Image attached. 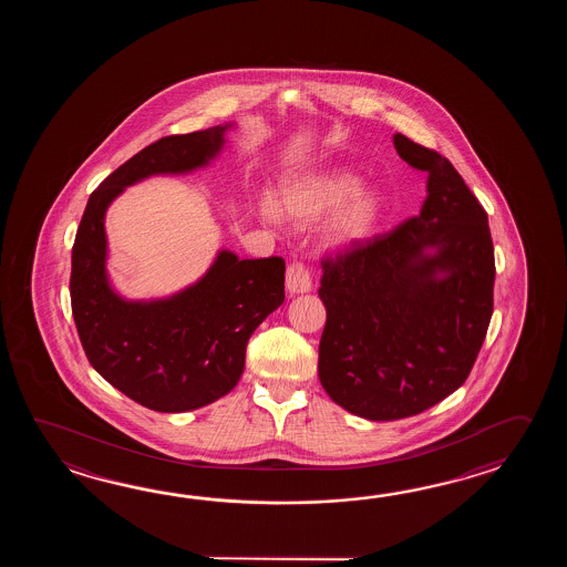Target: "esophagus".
Instances as JSON below:
<instances>
[{
    "instance_id": "esophagus-1",
    "label": "esophagus",
    "mask_w": 567,
    "mask_h": 567,
    "mask_svg": "<svg viewBox=\"0 0 567 567\" xmlns=\"http://www.w3.org/2000/svg\"><path fill=\"white\" fill-rule=\"evenodd\" d=\"M286 289L289 293H308L312 289V279L308 269L301 264H289L288 271H286Z\"/></svg>"
}]
</instances>
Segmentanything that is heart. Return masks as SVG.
I'll return each instance as SVG.
<instances>
[{
  "label": "heart",
  "instance_id": "heart-1",
  "mask_svg": "<svg viewBox=\"0 0 567 567\" xmlns=\"http://www.w3.org/2000/svg\"><path fill=\"white\" fill-rule=\"evenodd\" d=\"M326 219L322 241L332 251H349L373 237L383 217L381 194L362 188V178L342 166L306 169L284 182L281 193L264 194L259 217L269 225L284 218L298 227Z\"/></svg>",
  "mask_w": 567,
  "mask_h": 567
}]
</instances>
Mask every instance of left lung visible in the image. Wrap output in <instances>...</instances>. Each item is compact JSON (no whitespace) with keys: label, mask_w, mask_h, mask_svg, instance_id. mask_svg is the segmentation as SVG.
<instances>
[{"label":"left lung","mask_w":567,"mask_h":567,"mask_svg":"<svg viewBox=\"0 0 567 567\" xmlns=\"http://www.w3.org/2000/svg\"><path fill=\"white\" fill-rule=\"evenodd\" d=\"M427 172L417 217L324 259L318 377L340 408L393 422L430 410L472 371L493 316L488 217L450 159L395 133Z\"/></svg>","instance_id":"left-lung-1"}]
</instances>
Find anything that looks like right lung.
<instances>
[{
  "label": "right lung",
  "mask_w": 567,
  "mask_h": 567,
  "mask_svg": "<svg viewBox=\"0 0 567 567\" xmlns=\"http://www.w3.org/2000/svg\"><path fill=\"white\" fill-rule=\"evenodd\" d=\"M235 123L169 135L109 174L89 196L71 271L74 324L86 359L107 383L147 410L181 413L225 398L245 371L255 328L284 303L281 257L239 259L220 249L205 276L156 300H127L107 271L105 215L127 186L206 168Z\"/></svg>",
  "instance_id": "obj_1"
}]
</instances>
